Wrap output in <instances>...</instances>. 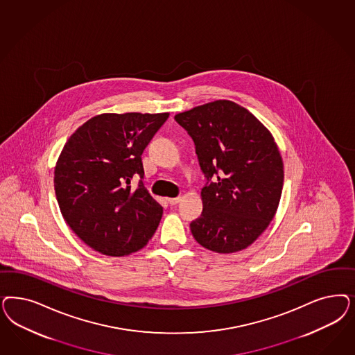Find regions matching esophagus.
I'll return each instance as SVG.
<instances>
[{"instance_id":"1","label":"esophagus","mask_w":355,"mask_h":355,"mask_svg":"<svg viewBox=\"0 0 355 355\" xmlns=\"http://www.w3.org/2000/svg\"><path fill=\"white\" fill-rule=\"evenodd\" d=\"M180 197H173V198H168V204L170 205H176V204H179L180 202Z\"/></svg>"}]
</instances>
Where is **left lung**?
I'll list each match as a JSON object with an SVG mask.
<instances>
[{"label":"left lung","instance_id":"8db88e82","mask_svg":"<svg viewBox=\"0 0 355 355\" xmlns=\"http://www.w3.org/2000/svg\"><path fill=\"white\" fill-rule=\"evenodd\" d=\"M195 142L206 178L196 241L218 253L251 245L275 217L284 163L270 132L245 108L216 101L175 116Z\"/></svg>","mask_w":355,"mask_h":355}]
</instances>
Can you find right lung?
<instances>
[{"label": "right lung", "instance_id": "1", "mask_svg": "<svg viewBox=\"0 0 355 355\" xmlns=\"http://www.w3.org/2000/svg\"><path fill=\"white\" fill-rule=\"evenodd\" d=\"M168 116L98 114L65 144L55 168L56 198L69 227L92 250L125 256L154 235L163 207L144 187L141 155Z\"/></svg>", "mask_w": 355, "mask_h": 355}]
</instances>
